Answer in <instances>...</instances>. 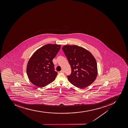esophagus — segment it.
<instances>
[{
	"instance_id": "34e87169",
	"label": "esophagus",
	"mask_w": 128,
	"mask_h": 128,
	"mask_svg": "<svg viewBox=\"0 0 128 128\" xmlns=\"http://www.w3.org/2000/svg\"><path fill=\"white\" fill-rule=\"evenodd\" d=\"M60 73H64V70H61L60 71Z\"/></svg>"
}]
</instances>
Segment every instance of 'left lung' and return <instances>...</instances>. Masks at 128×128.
Returning <instances> with one entry per match:
<instances>
[{"label":"left lung","mask_w":128,"mask_h":128,"mask_svg":"<svg viewBox=\"0 0 128 128\" xmlns=\"http://www.w3.org/2000/svg\"><path fill=\"white\" fill-rule=\"evenodd\" d=\"M62 50L71 68V74L68 76L69 82L79 88L90 86L98 74L94 56L88 50L77 45H64Z\"/></svg>","instance_id":"left-lung-1"}]
</instances>
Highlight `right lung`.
Returning <instances> with one entry per match:
<instances>
[{
    "label": "right lung",
    "mask_w": 128,
    "mask_h": 128,
    "mask_svg": "<svg viewBox=\"0 0 128 128\" xmlns=\"http://www.w3.org/2000/svg\"><path fill=\"white\" fill-rule=\"evenodd\" d=\"M60 44H49L37 50L28 60L26 73L32 84L39 88L46 86L55 80L52 60L60 49Z\"/></svg>",
    "instance_id": "1"
}]
</instances>
